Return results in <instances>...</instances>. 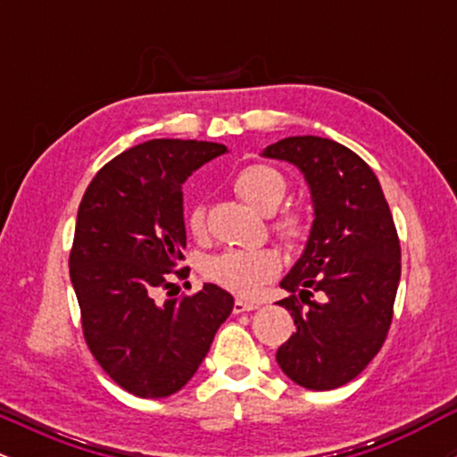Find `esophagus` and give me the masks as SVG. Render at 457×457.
Segmentation results:
<instances>
[{
  "mask_svg": "<svg viewBox=\"0 0 457 457\" xmlns=\"http://www.w3.org/2000/svg\"><path fill=\"white\" fill-rule=\"evenodd\" d=\"M260 305L258 303H246L243 298H236L234 301V313H245V312H253V309H258Z\"/></svg>",
  "mask_w": 457,
  "mask_h": 457,
  "instance_id": "obj_1",
  "label": "esophagus"
}]
</instances>
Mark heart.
I'll use <instances>...</instances> for the list:
<instances>
[{
    "mask_svg": "<svg viewBox=\"0 0 457 457\" xmlns=\"http://www.w3.org/2000/svg\"><path fill=\"white\" fill-rule=\"evenodd\" d=\"M286 191L287 182L281 171L270 165H262V162L245 167L234 178L236 195L243 199L246 206L264 214L279 208L283 197H286ZM187 223L191 234H204V228H206V208L202 204L193 206L191 212H188ZM272 228L279 234V238H283V243L290 246L301 243L307 234L305 219L298 212L279 214L272 221ZM279 269L281 260L277 251L272 249H229L206 260L204 277L238 296H255L264 283L275 279Z\"/></svg>",
    "mask_w": 457,
    "mask_h": 457,
    "instance_id": "obj_1",
    "label": "heart"
}]
</instances>
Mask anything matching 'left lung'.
Instances as JSON below:
<instances>
[{
  "instance_id": "left-lung-1",
  "label": "left lung",
  "mask_w": 457,
  "mask_h": 457,
  "mask_svg": "<svg viewBox=\"0 0 457 457\" xmlns=\"http://www.w3.org/2000/svg\"><path fill=\"white\" fill-rule=\"evenodd\" d=\"M305 176L313 223L305 251L281 279L296 333L277 363L296 385L330 391L370 365L389 333L402 251L371 167L333 139L286 137L262 152Z\"/></svg>"
}]
</instances>
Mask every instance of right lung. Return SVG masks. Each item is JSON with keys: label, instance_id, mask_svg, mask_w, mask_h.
Instances as JSON below:
<instances>
[{"label": "right lung", "instance_id": "right-lung-1", "mask_svg": "<svg viewBox=\"0 0 457 457\" xmlns=\"http://www.w3.org/2000/svg\"><path fill=\"white\" fill-rule=\"evenodd\" d=\"M223 152L212 141L150 139L109 161L79 204L68 266L83 337L104 374L137 397L180 391L232 313V295L214 283L156 301L171 272L188 277L182 185Z\"/></svg>", "mask_w": 457, "mask_h": 457}]
</instances>
